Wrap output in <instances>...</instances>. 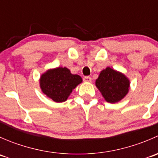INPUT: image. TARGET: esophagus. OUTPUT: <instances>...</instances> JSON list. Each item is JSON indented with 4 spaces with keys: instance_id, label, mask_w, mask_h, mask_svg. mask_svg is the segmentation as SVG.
Returning <instances> with one entry per match:
<instances>
[{
    "instance_id": "esophagus-1",
    "label": "esophagus",
    "mask_w": 158,
    "mask_h": 158,
    "mask_svg": "<svg viewBox=\"0 0 158 158\" xmlns=\"http://www.w3.org/2000/svg\"><path fill=\"white\" fill-rule=\"evenodd\" d=\"M83 81L85 82H92V78H91L90 76H85V77L83 78Z\"/></svg>"
}]
</instances>
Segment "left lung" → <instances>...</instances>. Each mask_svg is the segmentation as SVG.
Returning a JSON list of instances; mask_svg holds the SVG:
<instances>
[{
  "label": "left lung",
  "instance_id": "1",
  "mask_svg": "<svg viewBox=\"0 0 158 158\" xmlns=\"http://www.w3.org/2000/svg\"><path fill=\"white\" fill-rule=\"evenodd\" d=\"M95 85L108 102L114 103L126 95L130 82L125 75L108 67L101 72Z\"/></svg>",
  "mask_w": 158,
  "mask_h": 158
}]
</instances>
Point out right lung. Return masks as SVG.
Returning a JSON list of instances; mask_svg holds the SVG:
<instances>
[{
    "mask_svg": "<svg viewBox=\"0 0 158 158\" xmlns=\"http://www.w3.org/2000/svg\"><path fill=\"white\" fill-rule=\"evenodd\" d=\"M82 81L80 76L73 75L67 68L58 67L43 74L40 84L45 95L56 102H62L67 99L73 89Z\"/></svg>",
    "mask_w": 158,
    "mask_h": 158,
    "instance_id": "1",
    "label": "right lung"
}]
</instances>
